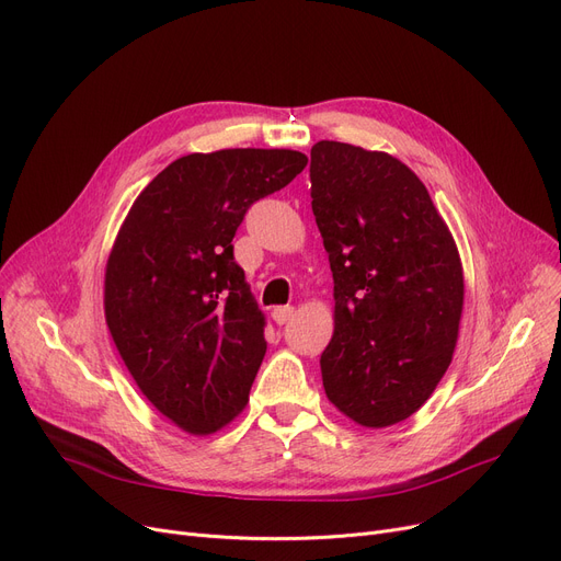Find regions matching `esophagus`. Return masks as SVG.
<instances>
[{
  "label": "esophagus",
  "mask_w": 561,
  "mask_h": 561,
  "mask_svg": "<svg viewBox=\"0 0 561 561\" xmlns=\"http://www.w3.org/2000/svg\"><path fill=\"white\" fill-rule=\"evenodd\" d=\"M293 311H296L293 307H275V309L271 311V316H273V320L277 322V325H284V322L290 320Z\"/></svg>",
  "instance_id": "34e87169"
}]
</instances>
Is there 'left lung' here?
<instances>
[{"label": "left lung", "instance_id": "left-lung-1", "mask_svg": "<svg viewBox=\"0 0 561 561\" xmlns=\"http://www.w3.org/2000/svg\"><path fill=\"white\" fill-rule=\"evenodd\" d=\"M309 174L334 277L322 387L350 421L391 427L416 414L453 362L463 311L459 250L400 159L318 140Z\"/></svg>", "mask_w": 561, "mask_h": 561}]
</instances>
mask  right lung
<instances>
[{
    "instance_id": "1",
    "label": "right lung",
    "mask_w": 561,
    "mask_h": 561,
    "mask_svg": "<svg viewBox=\"0 0 561 561\" xmlns=\"http://www.w3.org/2000/svg\"><path fill=\"white\" fill-rule=\"evenodd\" d=\"M305 165L296 150L186 154L140 191L115 236L108 332L140 393L193 436L241 414L265 355V316L233 261V233L252 202Z\"/></svg>"
}]
</instances>
